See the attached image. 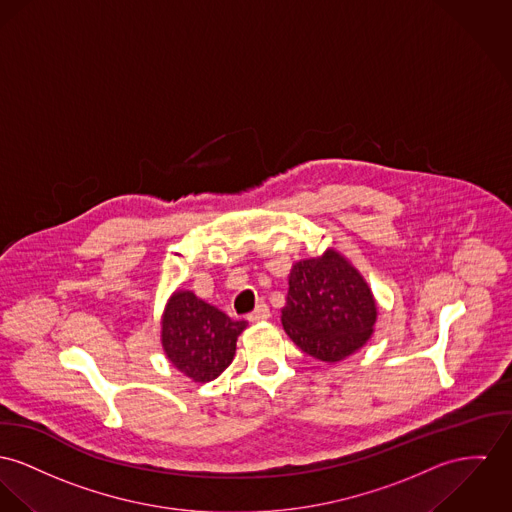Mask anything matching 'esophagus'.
<instances>
[{"mask_svg": "<svg viewBox=\"0 0 512 512\" xmlns=\"http://www.w3.org/2000/svg\"><path fill=\"white\" fill-rule=\"evenodd\" d=\"M271 317V310L267 304H259L251 314L247 315V319L251 323H259V321H267Z\"/></svg>", "mask_w": 512, "mask_h": 512, "instance_id": "esophagus-1", "label": "esophagus"}]
</instances>
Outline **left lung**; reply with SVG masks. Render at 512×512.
<instances>
[{"mask_svg": "<svg viewBox=\"0 0 512 512\" xmlns=\"http://www.w3.org/2000/svg\"><path fill=\"white\" fill-rule=\"evenodd\" d=\"M376 319L372 288L337 249L292 265L280 321L304 353L339 362L370 341Z\"/></svg>", "mask_w": 512, "mask_h": 512, "instance_id": "left-lung-1", "label": "left lung"}]
</instances>
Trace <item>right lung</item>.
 <instances>
[{
  "label": "right lung",
  "instance_id": "obj_1",
  "mask_svg": "<svg viewBox=\"0 0 512 512\" xmlns=\"http://www.w3.org/2000/svg\"><path fill=\"white\" fill-rule=\"evenodd\" d=\"M247 321H236L191 290H175L161 314V347L189 380H216L236 356L237 337Z\"/></svg>",
  "mask_w": 512,
  "mask_h": 512
}]
</instances>
